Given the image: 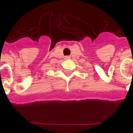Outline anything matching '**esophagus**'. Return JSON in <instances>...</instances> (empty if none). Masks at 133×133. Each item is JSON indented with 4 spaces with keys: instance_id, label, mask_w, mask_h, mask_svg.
<instances>
[{
    "instance_id": "34e87169",
    "label": "esophagus",
    "mask_w": 133,
    "mask_h": 133,
    "mask_svg": "<svg viewBox=\"0 0 133 133\" xmlns=\"http://www.w3.org/2000/svg\"><path fill=\"white\" fill-rule=\"evenodd\" d=\"M65 59H70V56H65Z\"/></svg>"
}]
</instances>
